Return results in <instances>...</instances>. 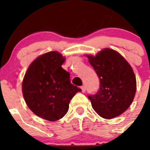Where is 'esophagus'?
<instances>
[{
	"mask_svg": "<svg viewBox=\"0 0 150 150\" xmlns=\"http://www.w3.org/2000/svg\"><path fill=\"white\" fill-rule=\"evenodd\" d=\"M81 90H82V92H83V93H84L85 91H86V86H81Z\"/></svg>",
	"mask_w": 150,
	"mask_h": 150,
	"instance_id": "esophagus-1",
	"label": "esophagus"
}]
</instances>
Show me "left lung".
Masks as SVG:
<instances>
[{
  "mask_svg": "<svg viewBox=\"0 0 150 150\" xmlns=\"http://www.w3.org/2000/svg\"><path fill=\"white\" fill-rule=\"evenodd\" d=\"M100 79L97 94L89 95L92 108L110 120L122 114L134 98L137 82L132 66L112 49L104 48L94 56L86 55Z\"/></svg>",
  "mask_w": 150,
  "mask_h": 150,
  "instance_id": "obj_1",
  "label": "left lung"
}]
</instances>
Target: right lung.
Wrapping results in <instances>:
<instances>
[{
    "label": "right lung",
    "instance_id": "add662e5",
    "mask_svg": "<svg viewBox=\"0 0 150 150\" xmlns=\"http://www.w3.org/2000/svg\"><path fill=\"white\" fill-rule=\"evenodd\" d=\"M65 58L52 51L40 55L28 68L22 89L29 109L39 117L54 122L65 116L73 97L80 91L62 67Z\"/></svg>",
    "mask_w": 150,
    "mask_h": 150
}]
</instances>
